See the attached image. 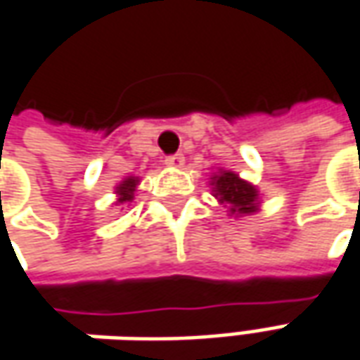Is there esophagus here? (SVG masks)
Returning a JSON list of instances; mask_svg holds the SVG:
<instances>
[{"label":"esophagus","instance_id":"obj_1","mask_svg":"<svg viewBox=\"0 0 360 360\" xmlns=\"http://www.w3.org/2000/svg\"><path fill=\"white\" fill-rule=\"evenodd\" d=\"M165 165H169V167H183V165H185V157L181 155V153L169 155L167 159H165Z\"/></svg>","mask_w":360,"mask_h":360}]
</instances>
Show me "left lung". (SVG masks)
I'll list each match as a JSON object with an SVG mask.
<instances>
[{"label":"left lung","mask_w":360,"mask_h":360,"mask_svg":"<svg viewBox=\"0 0 360 360\" xmlns=\"http://www.w3.org/2000/svg\"><path fill=\"white\" fill-rule=\"evenodd\" d=\"M213 191L221 203L229 205L231 215H251L259 211V191L249 181L241 179L233 171H219L211 177Z\"/></svg>","instance_id":"obj_1"}]
</instances>
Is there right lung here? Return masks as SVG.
<instances>
[{
    "label": "right lung",
    "mask_w": 360,
    "mask_h": 360,
    "mask_svg": "<svg viewBox=\"0 0 360 360\" xmlns=\"http://www.w3.org/2000/svg\"><path fill=\"white\" fill-rule=\"evenodd\" d=\"M139 185V179L137 177H127L123 179L117 185V203H129L133 201V195H135V189Z\"/></svg>",
    "instance_id": "right-lung-1"
}]
</instances>
